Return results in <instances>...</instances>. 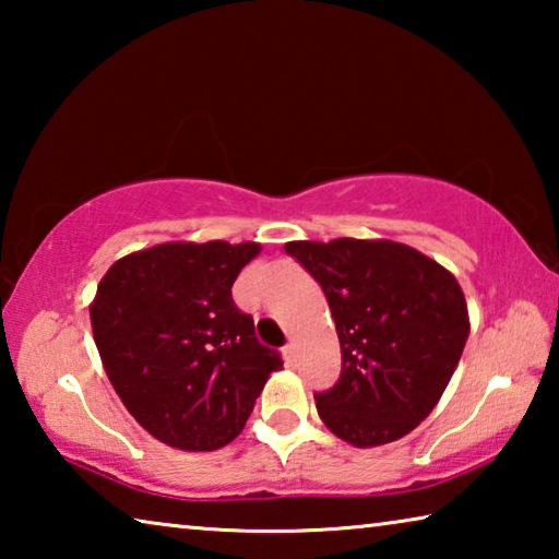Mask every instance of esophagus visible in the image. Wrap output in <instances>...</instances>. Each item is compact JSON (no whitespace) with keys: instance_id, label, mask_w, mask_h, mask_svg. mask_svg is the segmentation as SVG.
<instances>
[{"instance_id":"obj_1","label":"esophagus","mask_w":559,"mask_h":559,"mask_svg":"<svg viewBox=\"0 0 559 559\" xmlns=\"http://www.w3.org/2000/svg\"><path fill=\"white\" fill-rule=\"evenodd\" d=\"M296 353H298V347H296V343H293V340H290V343L286 345V347H283V357H286V362H296Z\"/></svg>"}]
</instances>
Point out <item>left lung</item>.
<instances>
[{"label":"left lung","instance_id":"1","mask_svg":"<svg viewBox=\"0 0 559 559\" xmlns=\"http://www.w3.org/2000/svg\"><path fill=\"white\" fill-rule=\"evenodd\" d=\"M286 251L323 288L343 353L340 380L316 394L320 419L357 449L406 437L441 400L468 340L459 281L386 239L290 241Z\"/></svg>","mask_w":559,"mask_h":559}]
</instances>
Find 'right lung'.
<instances>
[{"mask_svg":"<svg viewBox=\"0 0 559 559\" xmlns=\"http://www.w3.org/2000/svg\"><path fill=\"white\" fill-rule=\"evenodd\" d=\"M261 246L173 241L118 259L91 302L112 390L157 441L214 451L239 437L283 359L234 306L231 286Z\"/></svg>","mask_w":559,"mask_h":559,"instance_id":"add662e5","label":"right lung"}]
</instances>
